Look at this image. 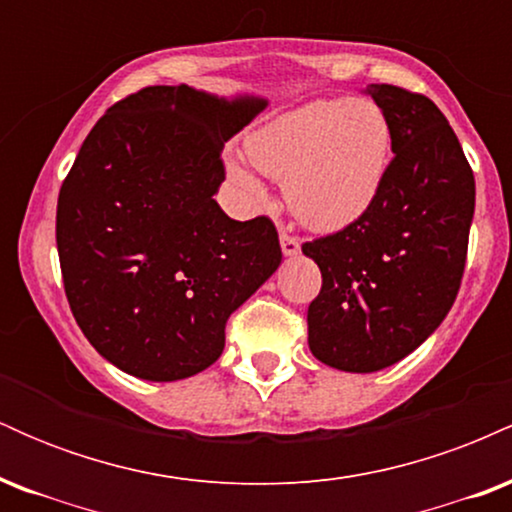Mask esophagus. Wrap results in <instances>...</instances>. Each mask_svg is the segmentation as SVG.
<instances>
[{
  "instance_id": "34e87169",
  "label": "esophagus",
  "mask_w": 512,
  "mask_h": 512,
  "mask_svg": "<svg viewBox=\"0 0 512 512\" xmlns=\"http://www.w3.org/2000/svg\"><path fill=\"white\" fill-rule=\"evenodd\" d=\"M279 240H281V252H284L286 257H296L298 252H301V243H298V238H293L291 233L281 231Z\"/></svg>"
}]
</instances>
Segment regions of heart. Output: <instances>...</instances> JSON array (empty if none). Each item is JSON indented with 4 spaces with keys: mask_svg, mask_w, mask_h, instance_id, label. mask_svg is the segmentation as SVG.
Returning a JSON list of instances; mask_svg holds the SVG:
<instances>
[{
    "mask_svg": "<svg viewBox=\"0 0 512 512\" xmlns=\"http://www.w3.org/2000/svg\"><path fill=\"white\" fill-rule=\"evenodd\" d=\"M250 161L284 180L293 214L317 231H339L366 214L390 166L392 132L378 103L368 98L310 101L274 117L250 134ZM228 173L252 207L267 204V190L248 168Z\"/></svg>",
    "mask_w": 512,
    "mask_h": 512,
    "instance_id": "1",
    "label": "heart"
}]
</instances>
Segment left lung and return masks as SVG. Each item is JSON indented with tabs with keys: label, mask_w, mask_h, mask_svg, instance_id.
<instances>
[{
	"label": "left lung",
	"mask_w": 512,
	"mask_h": 512,
	"mask_svg": "<svg viewBox=\"0 0 512 512\" xmlns=\"http://www.w3.org/2000/svg\"><path fill=\"white\" fill-rule=\"evenodd\" d=\"M392 132L383 187L361 219L303 245L322 272L308 308V346L346 373L402 361L455 303L474 216V173L438 105L370 84Z\"/></svg>",
	"instance_id": "1"
}]
</instances>
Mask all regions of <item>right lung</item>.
I'll return each mask as SVG.
<instances>
[{
    "label": "right lung",
    "instance_id": "1",
    "mask_svg": "<svg viewBox=\"0 0 512 512\" xmlns=\"http://www.w3.org/2000/svg\"><path fill=\"white\" fill-rule=\"evenodd\" d=\"M267 98L149 86L81 144L57 199V252L76 325L134 378L173 383L221 356L226 322L281 264L267 216L233 221L214 195L223 144Z\"/></svg>",
    "mask_w": 512,
    "mask_h": 512
}]
</instances>
